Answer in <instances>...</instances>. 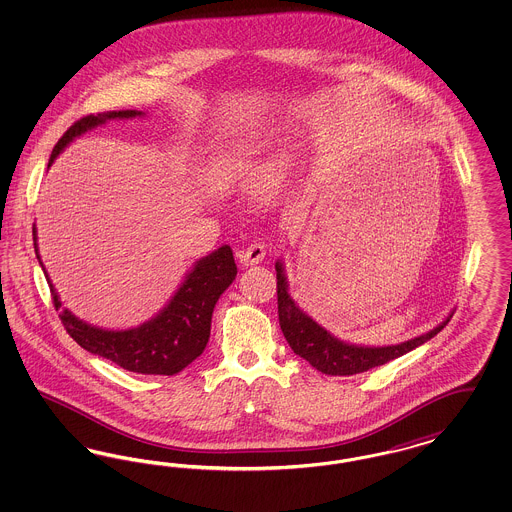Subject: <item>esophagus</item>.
I'll return each mask as SVG.
<instances>
[{
    "label": "esophagus",
    "mask_w": 512,
    "mask_h": 512,
    "mask_svg": "<svg viewBox=\"0 0 512 512\" xmlns=\"http://www.w3.org/2000/svg\"><path fill=\"white\" fill-rule=\"evenodd\" d=\"M267 255V247L263 242H251V244L244 247L242 251H238V259L244 267H251V265H257L265 259Z\"/></svg>",
    "instance_id": "34e87169"
}]
</instances>
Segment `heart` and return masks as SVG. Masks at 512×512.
I'll return each instance as SVG.
<instances>
[{
  "mask_svg": "<svg viewBox=\"0 0 512 512\" xmlns=\"http://www.w3.org/2000/svg\"><path fill=\"white\" fill-rule=\"evenodd\" d=\"M265 149V140L257 136L240 134L226 138L220 142L203 169L205 182L219 190H230L259 180L261 192L272 194L288 169V157L276 155L263 169Z\"/></svg>",
  "mask_w": 512,
  "mask_h": 512,
  "instance_id": "1",
  "label": "heart"
}]
</instances>
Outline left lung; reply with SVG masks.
<instances>
[{"instance_id":"8db88e82","label":"left lung","mask_w":512,"mask_h":512,"mask_svg":"<svg viewBox=\"0 0 512 512\" xmlns=\"http://www.w3.org/2000/svg\"><path fill=\"white\" fill-rule=\"evenodd\" d=\"M276 268V290H278V320L284 332V338L290 343L293 353L303 357L309 365L330 376H351L366 372L374 366L386 365L393 359L413 351L414 347L432 340L439 334L453 311L439 322L430 332L416 336L411 340L401 341L397 345H357L336 338L326 328H322L317 320L309 317L295 301L290 293V284L286 276L284 261L278 259Z\"/></svg>"}]
</instances>
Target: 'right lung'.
Segmentation results:
<instances>
[{
    "instance_id": "1",
    "label": "right lung",
    "mask_w": 512,
    "mask_h": 512,
    "mask_svg": "<svg viewBox=\"0 0 512 512\" xmlns=\"http://www.w3.org/2000/svg\"><path fill=\"white\" fill-rule=\"evenodd\" d=\"M142 117H146V113L142 111H109L74 122L53 147L49 165L71 146L76 138L84 136L86 132L109 121H126ZM32 234L36 257L46 274L55 309L61 311L59 317L71 338L82 349L103 357L124 370L138 374L172 376L184 370L190 363H194L203 353L211 336V318L215 305L238 274L230 245H220L213 253L195 261L192 268L186 272L178 290L155 317L134 328L111 330L103 326H94L76 317L73 311L63 309V301L55 290L38 251L36 224Z\"/></svg>"
}]
</instances>
